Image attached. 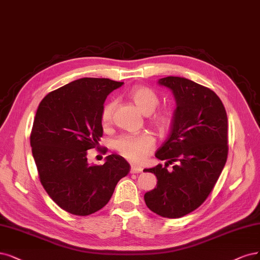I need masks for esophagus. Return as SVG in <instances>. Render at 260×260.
<instances>
[{
	"label": "esophagus",
	"mask_w": 260,
	"mask_h": 260,
	"mask_svg": "<svg viewBox=\"0 0 260 260\" xmlns=\"http://www.w3.org/2000/svg\"><path fill=\"white\" fill-rule=\"evenodd\" d=\"M143 171V169L141 167H138V166H131V169H130V172L131 173H141Z\"/></svg>",
	"instance_id": "1"
}]
</instances>
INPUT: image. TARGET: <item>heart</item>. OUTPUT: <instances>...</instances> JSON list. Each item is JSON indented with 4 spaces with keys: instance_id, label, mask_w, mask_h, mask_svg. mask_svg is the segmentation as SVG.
Wrapping results in <instances>:
<instances>
[{
    "instance_id": "heart-1",
    "label": "heart",
    "mask_w": 260,
    "mask_h": 260,
    "mask_svg": "<svg viewBox=\"0 0 260 260\" xmlns=\"http://www.w3.org/2000/svg\"><path fill=\"white\" fill-rule=\"evenodd\" d=\"M130 96L139 110L145 115L153 113L159 104L157 93L146 86H137L131 89ZM115 102L110 101L102 107L100 119L103 126H109L112 121ZM173 121V112L162 109L150 116V122L159 130H167ZM156 145L155 138L149 133L124 134L114 141V147L118 153L133 162H142L153 151Z\"/></svg>"
}]
</instances>
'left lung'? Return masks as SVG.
<instances>
[{
    "mask_svg": "<svg viewBox=\"0 0 260 260\" xmlns=\"http://www.w3.org/2000/svg\"><path fill=\"white\" fill-rule=\"evenodd\" d=\"M159 84L171 89L176 109L171 131L156 151L168 160L145 172L157 176V187L144 194L147 208L158 215L178 218L207 200L228 156V118L221 100L208 87L184 77L168 76ZM174 170L169 172V164Z\"/></svg>",
    "mask_w": 260,
    "mask_h": 260,
    "instance_id": "left-lung-1",
    "label": "left lung"
}]
</instances>
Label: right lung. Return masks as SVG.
I'll return each instance as SVG.
<instances>
[{"label":"right lung","instance_id":"right-lung-1","mask_svg":"<svg viewBox=\"0 0 260 260\" xmlns=\"http://www.w3.org/2000/svg\"><path fill=\"white\" fill-rule=\"evenodd\" d=\"M123 83L85 77L49 92L41 101L30 136L41 184L68 213L87 216L110 201L120 178L130 172L121 156L89 165L87 153L103 136L100 115L106 96Z\"/></svg>","mask_w":260,"mask_h":260}]
</instances>
